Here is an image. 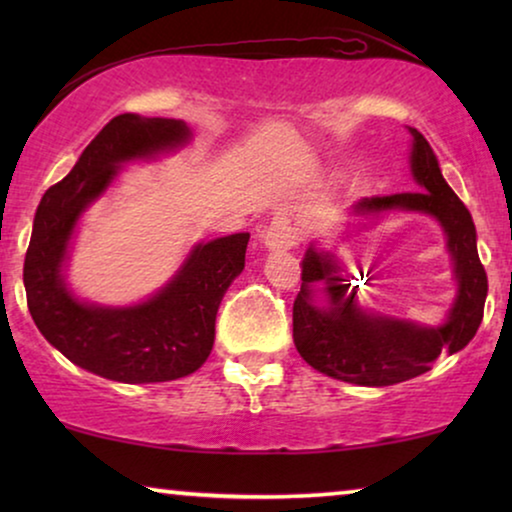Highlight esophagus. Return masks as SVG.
<instances>
[{
    "mask_svg": "<svg viewBox=\"0 0 512 512\" xmlns=\"http://www.w3.org/2000/svg\"><path fill=\"white\" fill-rule=\"evenodd\" d=\"M303 240V230L300 223L289 214H277L263 230L265 247L272 251H286Z\"/></svg>",
    "mask_w": 512,
    "mask_h": 512,
    "instance_id": "1",
    "label": "esophagus"
}]
</instances>
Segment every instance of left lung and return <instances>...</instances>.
I'll use <instances>...</instances> for the list:
<instances>
[{
	"instance_id": "left-lung-1",
	"label": "left lung",
	"mask_w": 512,
	"mask_h": 512,
	"mask_svg": "<svg viewBox=\"0 0 512 512\" xmlns=\"http://www.w3.org/2000/svg\"><path fill=\"white\" fill-rule=\"evenodd\" d=\"M412 132V174L419 191L373 195L363 198L356 212H384V209H412L433 214L447 233V249L459 279V296L447 324L424 328L408 321L370 317L354 303L359 286L349 285L335 275L331 258L307 249L300 263V293L293 300V342L300 356L335 380L361 387H389L431 370L440 354L464 349L478 331L487 298V272L475 247V226L471 214L457 193L440 174L438 160L422 132ZM324 281L328 308L311 303V286Z\"/></svg>"
}]
</instances>
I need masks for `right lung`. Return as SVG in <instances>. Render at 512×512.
Masks as SVG:
<instances>
[{"label":"right lung","mask_w":512,"mask_h":512,"mask_svg":"<svg viewBox=\"0 0 512 512\" xmlns=\"http://www.w3.org/2000/svg\"><path fill=\"white\" fill-rule=\"evenodd\" d=\"M186 139L188 128L172 118H111L74 170L44 193L34 216L23 268L34 324L69 361L107 380L144 384L195 373L212 352L223 293L244 268L249 233H235L198 244L179 275L142 305H83L62 284L60 268L79 214L111 184L118 163Z\"/></svg>","instance_id":"1"}]
</instances>
